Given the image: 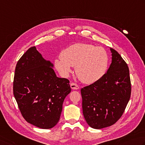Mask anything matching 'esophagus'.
<instances>
[{
	"mask_svg": "<svg viewBox=\"0 0 145 145\" xmlns=\"http://www.w3.org/2000/svg\"><path fill=\"white\" fill-rule=\"evenodd\" d=\"M70 87L71 89L73 90H78L79 89V86L77 84H76L75 83H72L70 84Z\"/></svg>",
	"mask_w": 145,
	"mask_h": 145,
	"instance_id": "1",
	"label": "esophagus"
}]
</instances>
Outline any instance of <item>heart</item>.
Returning <instances> with one entry per match:
<instances>
[{"instance_id":"heart-1","label":"heart","mask_w":145,"mask_h":145,"mask_svg":"<svg viewBox=\"0 0 145 145\" xmlns=\"http://www.w3.org/2000/svg\"><path fill=\"white\" fill-rule=\"evenodd\" d=\"M109 56L106 50L91 44L78 42L67 47L61 53V58L55 60V66L62 75L67 76L75 67V73L85 84L100 80L106 73Z\"/></svg>"}]
</instances>
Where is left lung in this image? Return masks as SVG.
I'll return each instance as SVG.
<instances>
[{
    "label": "left lung",
    "mask_w": 145,
    "mask_h": 145,
    "mask_svg": "<svg viewBox=\"0 0 145 145\" xmlns=\"http://www.w3.org/2000/svg\"><path fill=\"white\" fill-rule=\"evenodd\" d=\"M112 62L100 80L82 88L85 120L94 129L115 124L123 115L131 92L129 68L118 52L110 48Z\"/></svg>",
    "instance_id": "left-lung-1"
}]
</instances>
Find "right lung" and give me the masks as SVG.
Returning <instances> with one entry per match:
<instances>
[{
    "mask_svg": "<svg viewBox=\"0 0 145 145\" xmlns=\"http://www.w3.org/2000/svg\"><path fill=\"white\" fill-rule=\"evenodd\" d=\"M53 65L35 46L17 63L13 93L24 120L41 129H50L59 120L64 99L71 92L70 82L56 76Z\"/></svg>",
    "mask_w": 145,
    "mask_h": 145,
    "instance_id": "obj_1",
    "label": "right lung"
}]
</instances>
